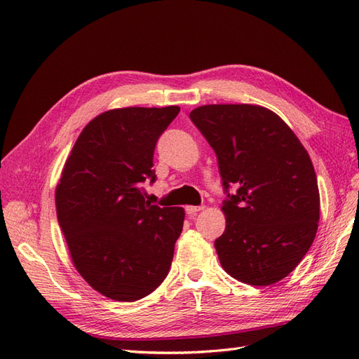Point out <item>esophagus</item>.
Masks as SVG:
<instances>
[{
	"instance_id": "1",
	"label": "esophagus",
	"mask_w": 359,
	"mask_h": 359,
	"mask_svg": "<svg viewBox=\"0 0 359 359\" xmlns=\"http://www.w3.org/2000/svg\"><path fill=\"white\" fill-rule=\"evenodd\" d=\"M203 210V206L201 205V206H186V212L189 214V215H196V212H199V211H202Z\"/></svg>"
}]
</instances>
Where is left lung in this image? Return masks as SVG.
Wrapping results in <instances>:
<instances>
[{"instance_id": "obj_1", "label": "left lung", "mask_w": 359, "mask_h": 359, "mask_svg": "<svg viewBox=\"0 0 359 359\" xmlns=\"http://www.w3.org/2000/svg\"><path fill=\"white\" fill-rule=\"evenodd\" d=\"M190 119L214 149L226 193V229L214 243L223 269L247 285L277 283L318 232L319 189L306 148L260 106L206 104Z\"/></svg>"}]
</instances>
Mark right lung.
I'll return each instance as SVG.
<instances>
[{"label":"right lung","instance_id":"obj_1","mask_svg":"<svg viewBox=\"0 0 359 359\" xmlns=\"http://www.w3.org/2000/svg\"><path fill=\"white\" fill-rule=\"evenodd\" d=\"M178 106L107 111L86 126L55 191L72 260L102 295L133 302L166 278L184 210L145 201L156 182L154 149Z\"/></svg>","mask_w":359,"mask_h":359}]
</instances>
